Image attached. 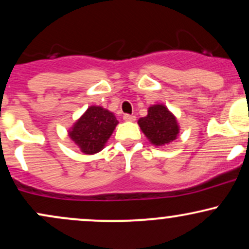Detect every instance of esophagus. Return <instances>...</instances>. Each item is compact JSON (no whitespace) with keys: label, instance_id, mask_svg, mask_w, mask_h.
Here are the masks:
<instances>
[{"label":"esophagus","instance_id":"esophagus-1","mask_svg":"<svg viewBox=\"0 0 249 249\" xmlns=\"http://www.w3.org/2000/svg\"><path fill=\"white\" fill-rule=\"evenodd\" d=\"M123 119H124V121H126V122H133V121H136V116L134 115H124L123 116Z\"/></svg>","mask_w":249,"mask_h":249}]
</instances>
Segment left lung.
Wrapping results in <instances>:
<instances>
[{"instance_id": "8db88e82", "label": "left lung", "mask_w": 249, "mask_h": 249, "mask_svg": "<svg viewBox=\"0 0 249 249\" xmlns=\"http://www.w3.org/2000/svg\"><path fill=\"white\" fill-rule=\"evenodd\" d=\"M139 126L151 142L157 146L170 144L179 133L176 118L164 105H153L146 117L138 121Z\"/></svg>"}]
</instances>
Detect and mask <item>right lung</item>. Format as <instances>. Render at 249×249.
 <instances>
[{
	"label": "right lung",
	"instance_id": "obj_1",
	"mask_svg": "<svg viewBox=\"0 0 249 249\" xmlns=\"http://www.w3.org/2000/svg\"><path fill=\"white\" fill-rule=\"evenodd\" d=\"M118 121L101 107H90L70 130V137L87 154L99 152L115 130Z\"/></svg>",
	"mask_w": 249,
	"mask_h": 249
}]
</instances>
